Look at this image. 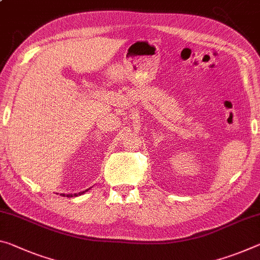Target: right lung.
Returning a JSON list of instances; mask_svg holds the SVG:
<instances>
[{"label": "right lung", "instance_id": "1", "mask_svg": "<svg viewBox=\"0 0 260 260\" xmlns=\"http://www.w3.org/2000/svg\"><path fill=\"white\" fill-rule=\"evenodd\" d=\"M89 189V188H88ZM88 189H85V191H83V192H80V193H74V194H61V196H66V197H68V198H73V197H77V196H81V194H83V193H85L86 191H88Z\"/></svg>", "mask_w": 260, "mask_h": 260}]
</instances>
